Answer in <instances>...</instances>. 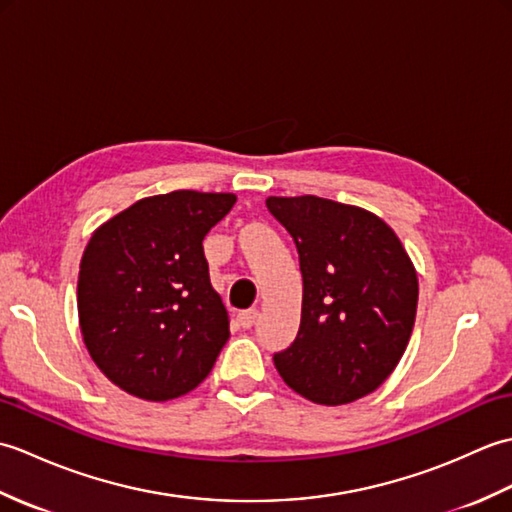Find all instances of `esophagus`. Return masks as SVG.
I'll return each instance as SVG.
<instances>
[{
	"label": "esophagus",
	"instance_id": "1",
	"mask_svg": "<svg viewBox=\"0 0 512 512\" xmlns=\"http://www.w3.org/2000/svg\"><path fill=\"white\" fill-rule=\"evenodd\" d=\"M257 317H259V312H257L255 308H250V310H244V312L237 314V323L242 325L244 330H250V328H253V325H255Z\"/></svg>",
	"mask_w": 512,
	"mask_h": 512
}]
</instances>
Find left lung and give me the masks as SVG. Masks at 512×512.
Here are the masks:
<instances>
[{"instance_id": "left-lung-1", "label": "left lung", "mask_w": 512, "mask_h": 512, "mask_svg": "<svg viewBox=\"0 0 512 512\" xmlns=\"http://www.w3.org/2000/svg\"><path fill=\"white\" fill-rule=\"evenodd\" d=\"M295 239L303 277L301 323L277 372L319 405L354 402L385 383L407 350L418 275L398 235L361 206L317 195L268 198Z\"/></svg>"}]
</instances>
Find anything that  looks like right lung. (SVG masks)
Here are the masks:
<instances>
[{"instance_id": "right-lung-1", "label": "right lung", "mask_w": 512, "mask_h": 512, "mask_svg": "<svg viewBox=\"0 0 512 512\" xmlns=\"http://www.w3.org/2000/svg\"><path fill=\"white\" fill-rule=\"evenodd\" d=\"M233 193L171 191L138 200L90 237L76 306L85 347L114 385L143 400L189 394L228 341L202 239Z\"/></svg>"}]
</instances>
